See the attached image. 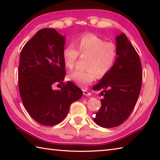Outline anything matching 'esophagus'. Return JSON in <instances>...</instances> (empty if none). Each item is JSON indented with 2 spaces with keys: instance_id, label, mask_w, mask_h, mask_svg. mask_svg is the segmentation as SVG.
Returning <instances> with one entry per match:
<instances>
[{
  "instance_id": "obj_1",
  "label": "esophagus",
  "mask_w": 160,
  "mask_h": 160,
  "mask_svg": "<svg viewBox=\"0 0 160 160\" xmlns=\"http://www.w3.org/2000/svg\"><path fill=\"white\" fill-rule=\"evenodd\" d=\"M83 94L84 95L88 96V97L91 96V93L89 92L88 90H83Z\"/></svg>"
}]
</instances>
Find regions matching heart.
Listing matches in <instances>:
<instances>
[{
	"mask_svg": "<svg viewBox=\"0 0 160 160\" xmlns=\"http://www.w3.org/2000/svg\"><path fill=\"white\" fill-rule=\"evenodd\" d=\"M73 44L65 47L63 59L65 66L72 69L79 57L88 56L86 70H75L70 72L68 78L80 87L85 88L92 82L96 78H102L109 72L114 66L118 57L116 46L106 42L94 34H85L80 37Z\"/></svg>",
	"mask_w": 160,
	"mask_h": 160,
	"instance_id": "1",
	"label": "heart"
}]
</instances>
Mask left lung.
<instances>
[{
	"label": "left lung",
	"mask_w": 160,
	"mask_h": 160,
	"mask_svg": "<svg viewBox=\"0 0 160 160\" xmlns=\"http://www.w3.org/2000/svg\"><path fill=\"white\" fill-rule=\"evenodd\" d=\"M118 57L114 66L94 90H102V107L93 120L102 128L123 123L131 114L138 99L142 85V66L136 51L124 33L116 37Z\"/></svg>",
	"instance_id": "8db88e82"
}]
</instances>
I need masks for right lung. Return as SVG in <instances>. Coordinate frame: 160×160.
Here are the masks:
<instances>
[{
  "label": "right lung",
  "mask_w": 160,
  "mask_h": 160,
  "mask_svg": "<svg viewBox=\"0 0 160 160\" xmlns=\"http://www.w3.org/2000/svg\"><path fill=\"white\" fill-rule=\"evenodd\" d=\"M66 37L55 29H40L24 46L18 68V84L23 105L31 117L42 125L53 126L66 117L72 102L82 91L70 81L61 90L66 71L63 51Z\"/></svg>",
  "instance_id": "1"
}]
</instances>
